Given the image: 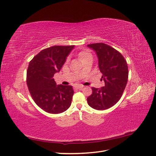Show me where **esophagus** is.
<instances>
[{
	"label": "esophagus",
	"mask_w": 156,
	"mask_h": 156,
	"mask_svg": "<svg viewBox=\"0 0 156 156\" xmlns=\"http://www.w3.org/2000/svg\"><path fill=\"white\" fill-rule=\"evenodd\" d=\"M75 88H76V89H78V90H83V85L77 86V87H75Z\"/></svg>",
	"instance_id": "34e87169"
}]
</instances>
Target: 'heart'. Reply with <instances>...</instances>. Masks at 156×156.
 <instances>
[{
	"label": "heart",
	"mask_w": 156,
	"mask_h": 156,
	"mask_svg": "<svg viewBox=\"0 0 156 156\" xmlns=\"http://www.w3.org/2000/svg\"><path fill=\"white\" fill-rule=\"evenodd\" d=\"M79 56L80 59H81L83 61V60L89 57V56H92V55L88 51H82L79 53ZM69 60V58H66V62H68Z\"/></svg>",
	"instance_id": "obj_1"
}]
</instances>
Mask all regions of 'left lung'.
<instances>
[{
    "label": "left lung",
    "instance_id": "1",
    "mask_svg": "<svg viewBox=\"0 0 156 156\" xmlns=\"http://www.w3.org/2000/svg\"><path fill=\"white\" fill-rule=\"evenodd\" d=\"M96 51L99 68L105 86L101 88L92 87V94L87 98L90 107L96 110L111 108L120 100L128 79L126 60L119 51L103 43L87 45Z\"/></svg>",
    "mask_w": 156,
    "mask_h": 156
}]
</instances>
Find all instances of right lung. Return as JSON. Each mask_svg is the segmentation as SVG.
I'll use <instances>...</instances> for the list:
<instances>
[{"label":"right lung","mask_w":156,"mask_h":156,"mask_svg":"<svg viewBox=\"0 0 156 156\" xmlns=\"http://www.w3.org/2000/svg\"><path fill=\"white\" fill-rule=\"evenodd\" d=\"M74 45H55L41 51L29 62L27 83L36 104L47 112L58 114L72 103V86L56 85L54 74L58 72Z\"/></svg>","instance_id":"obj_1"}]
</instances>
